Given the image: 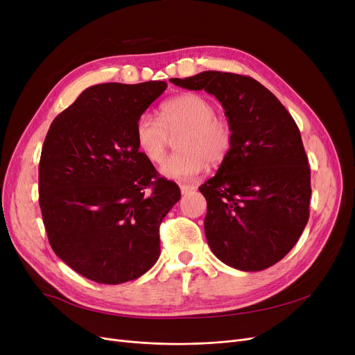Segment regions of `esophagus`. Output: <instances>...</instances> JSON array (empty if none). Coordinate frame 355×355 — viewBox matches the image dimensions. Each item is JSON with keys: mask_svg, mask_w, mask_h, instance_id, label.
<instances>
[{"mask_svg": "<svg viewBox=\"0 0 355 355\" xmlns=\"http://www.w3.org/2000/svg\"><path fill=\"white\" fill-rule=\"evenodd\" d=\"M179 187H180L182 194H188V192H192V191L196 189V187H194V185H188V184H180Z\"/></svg>", "mask_w": 355, "mask_h": 355, "instance_id": "1", "label": "esophagus"}]
</instances>
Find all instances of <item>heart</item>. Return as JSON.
<instances>
[{
    "mask_svg": "<svg viewBox=\"0 0 355 355\" xmlns=\"http://www.w3.org/2000/svg\"><path fill=\"white\" fill-rule=\"evenodd\" d=\"M180 151L168 157L161 173L168 179L189 180L210 164H219L231 148V125L214 114V105L201 94L184 93L159 106V118L145 112L136 120L135 142L149 163L158 164L166 155L168 133L179 132Z\"/></svg>",
    "mask_w": 355,
    "mask_h": 355,
    "instance_id": "b5f03b06",
    "label": "heart"
}]
</instances>
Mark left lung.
<instances>
[{"label": "left lung", "instance_id": "1", "mask_svg": "<svg viewBox=\"0 0 355 355\" xmlns=\"http://www.w3.org/2000/svg\"><path fill=\"white\" fill-rule=\"evenodd\" d=\"M170 81L213 94L231 125L227 157L200 187L211 252L235 270H266L293 249L309 218L311 170L295 120L247 75L204 71Z\"/></svg>", "mask_w": 355, "mask_h": 355}]
</instances>
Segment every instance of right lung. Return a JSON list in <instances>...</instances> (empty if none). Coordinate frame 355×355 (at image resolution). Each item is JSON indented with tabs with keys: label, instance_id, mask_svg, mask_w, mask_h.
Here are the masks:
<instances>
[{
	"label": "right lung",
	"instance_id": "add662e5",
	"mask_svg": "<svg viewBox=\"0 0 355 355\" xmlns=\"http://www.w3.org/2000/svg\"><path fill=\"white\" fill-rule=\"evenodd\" d=\"M164 81L85 89L53 120L38 166L49 243L75 272L101 284L145 274L159 256V225L180 198L139 153L135 124Z\"/></svg>",
	"mask_w": 355,
	"mask_h": 355
}]
</instances>
